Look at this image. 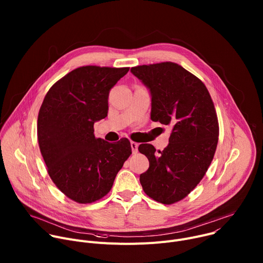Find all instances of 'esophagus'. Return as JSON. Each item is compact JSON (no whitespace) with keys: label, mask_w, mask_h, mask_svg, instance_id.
Listing matches in <instances>:
<instances>
[{"label":"esophagus","mask_w":263,"mask_h":263,"mask_svg":"<svg viewBox=\"0 0 263 263\" xmlns=\"http://www.w3.org/2000/svg\"><path fill=\"white\" fill-rule=\"evenodd\" d=\"M138 143L137 142H135V141H131V148H132V152L135 154V153H137V151H138Z\"/></svg>","instance_id":"1"}]
</instances>
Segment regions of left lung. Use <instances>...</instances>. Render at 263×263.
<instances>
[{
    "mask_svg": "<svg viewBox=\"0 0 263 263\" xmlns=\"http://www.w3.org/2000/svg\"><path fill=\"white\" fill-rule=\"evenodd\" d=\"M131 71L151 92V120L172 127L163 151L139 144L149 162L139 181L149 198L174 204L195 190L213 159L219 131L214 104L205 84L177 63L138 65Z\"/></svg>",
    "mask_w": 263,
    "mask_h": 263,
    "instance_id": "obj_1",
    "label": "left lung"
}]
</instances>
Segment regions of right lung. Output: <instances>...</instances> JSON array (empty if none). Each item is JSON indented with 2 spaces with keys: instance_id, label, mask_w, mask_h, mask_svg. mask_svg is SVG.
Returning a JSON list of instances; mask_svg holds the SVG:
<instances>
[{
  "instance_id": "obj_1",
  "label": "right lung",
  "mask_w": 263,
  "mask_h": 263,
  "mask_svg": "<svg viewBox=\"0 0 263 263\" xmlns=\"http://www.w3.org/2000/svg\"><path fill=\"white\" fill-rule=\"evenodd\" d=\"M129 67L81 66L47 92L37 119V138L48 174L70 200L88 204L105 197L132 154L128 138H96L93 124L108 114L110 89Z\"/></svg>"
}]
</instances>
